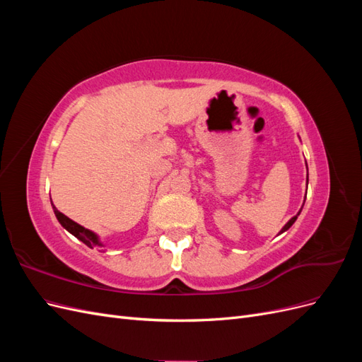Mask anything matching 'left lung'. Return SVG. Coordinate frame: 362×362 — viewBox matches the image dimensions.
I'll return each instance as SVG.
<instances>
[{
    "label": "left lung",
    "instance_id": "1",
    "mask_svg": "<svg viewBox=\"0 0 362 362\" xmlns=\"http://www.w3.org/2000/svg\"><path fill=\"white\" fill-rule=\"evenodd\" d=\"M306 184H308V178H306ZM305 198H306V196H305ZM300 211H302V210H300ZM300 211H299L298 214H296L294 217H291V218H290V221H288V222H287L286 225H284V228L281 229V233H286V231H287V229H288V228H290V226H291V225H293V223L296 222V218H298V216L300 214Z\"/></svg>",
    "mask_w": 362,
    "mask_h": 362
}]
</instances>
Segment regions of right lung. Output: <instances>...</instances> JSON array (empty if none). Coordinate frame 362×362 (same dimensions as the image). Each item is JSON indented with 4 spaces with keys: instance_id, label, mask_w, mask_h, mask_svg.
Returning a JSON list of instances; mask_svg holds the SVG:
<instances>
[{
    "instance_id": "right-lung-1",
    "label": "right lung",
    "mask_w": 362,
    "mask_h": 362,
    "mask_svg": "<svg viewBox=\"0 0 362 362\" xmlns=\"http://www.w3.org/2000/svg\"><path fill=\"white\" fill-rule=\"evenodd\" d=\"M51 205H52V202H51ZM52 210H54V214H56V217H57V221L60 222V225L64 229H66V231H69L74 237L81 240V242L86 246H89L90 249H93V247H103V243H101L100 237H98L95 233H92V231H89V229H86L84 226L74 222L72 218H69L68 216H64L63 213H60L54 205H52Z\"/></svg>"
}]
</instances>
